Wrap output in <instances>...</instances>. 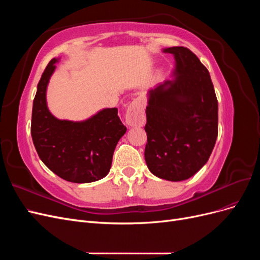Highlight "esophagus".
Returning a JSON list of instances; mask_svg holds the SVG:
<instances>
[{"mask_svg": "<svg viewBox=\"0 0 260 260\" xmlns=\"http://www.w3.org/2000/svg\"><path fill=\"white\" fill-rule=\"evenodd\" d=\"M144 102L141 99H135L127 108L125 113V123L129 127H142L145 122V112Z\"/></svg>", "mask_w": 260, "mask_h": 260, "instance_id": "esophagus-1", "label": "esophagus"}]
</instances>
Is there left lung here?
Segmentation results:
<instances>
[{"instance_id": "obj_1", "label": "left lung", "mask_w": 260, "mask_h": 260, "mask_svg": "<svg viewBox=\"0 0 260 260\" xmlns=\"http://www.w3.org/2000/svg\"><path fill=\"white\" fill-rule=\"evenodd\" d=\"M164 52L175 56V80L148 91L144 157L154 176L177 182L207 162L218 136V101L209 72L192 51Z\"/></svg>"}]
</instances>
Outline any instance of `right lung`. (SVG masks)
I'll return each instance as SVG.
<instances>
[{
	"label": "right lung",
	"instance_id": "right-lung-1",
	"mask_svg": "<svg viewBox=\"0 0 260 260\" xmlns=\"http://www.w3.org/2000/svg\"><path fill=\"white\" fill-rule=\"evenodd\" d=\"M53 58L38 83L31 117V137L40 159L55 175L74 183L104 178L118 141L127 128L117 108L102 109L84 121L59 120L46 106V88L55 70Z\"/></svg>",
	"mask_w": 260,
	"mask_h": 260
}]
</instances>
